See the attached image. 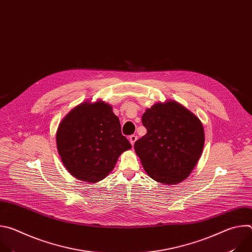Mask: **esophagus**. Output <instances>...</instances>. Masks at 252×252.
<instances>
[{
  "instance_id": "esophagus-1",
  "label": "esophagus",
  "mask_w": 252,
  "mask_h": 252,
  "mask_svg": "<svg viewBox=\"0 0 252 252\" xmlns=\"http://www.w3.org/2000/svg\"><path fill=\"white\" fill-rule=\"evenodd\" d=\"M128 139H129V142L131 143V146H133L134 142H135L136 139H137V136L134 135V134H132V135H130V136L128 137Z\"/></svg>"
}]
</instances>
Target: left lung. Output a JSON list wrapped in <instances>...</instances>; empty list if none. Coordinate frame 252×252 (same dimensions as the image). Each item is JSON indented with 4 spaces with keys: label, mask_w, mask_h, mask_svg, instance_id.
I'll use <instances>...</instances> for the list:
<instances>
[{
    "label": "left lung",
    "mask_w": 252,
    "mask_h": 252,
    "mask_svg": "<svg viewBox=\"0 0 252 252\" xmlns=\"http://www.w3.org/2000/svg\"><path fill=\"white\" fill-rule=\"evenodd\" d=\"M148 132L134 151L156 182L174 186L189 177L202 154L204 129L200 120L179 102H156L141 118Z\"/></svg>",
    "instance_id": "obj_1"
}]
</instances>
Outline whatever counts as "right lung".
<instances>
[{
    "instance_id": "1",
    "label": "right lung",
    "mask_w": 252,
    "mask_h": 252,
    "mask_svg": "<svg viewBox=\"0 0 252 252\" xmlns=\"http://www.w3.org/2000/svg\"><path fill=\"white\" fill-rule=\"evenodd\" d=\"M56 140L66 170L89 184L102 181L120 156L131 149L112 105L100 99L86 100L71 109L60 123Z\"/></svg>"
}]
</instances>
